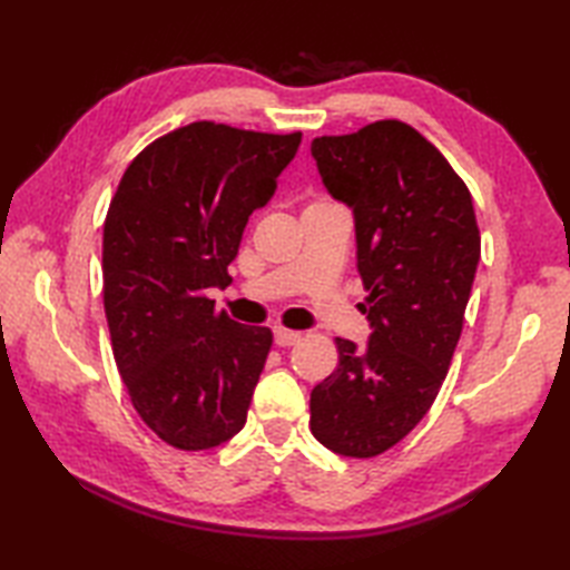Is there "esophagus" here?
<instances>
[{
	"instance_id": "esophagus-1",
	"label": "esophagus",
	"mask_w": 570,
	"mask_h": 570,
	"mask_svg": "<svg viewBox=\"0 0 570 570\" xmlns=\"http://www.w3.org/2000/svg\"><path fill=\"white\" fill-rule=\"evenodd\" d=\"M301 341V333L296 331H286V328H274V343L278 347H292Z\"/></svg>"
}]
</instances>
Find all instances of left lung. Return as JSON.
<instances>
[{"mask_svg": "<svg viewBox=\"0 0 570 570\" xmlns=\"http://www.w3.org/2000/svg\"><path fill=\"white\" fill-rule=\"evenodd\" d=\"M311 156L331 198L353 210L367 292L365 347L337 337L341 365L311 392V431L328 451L372 458L426 416L451 367L480 262L468 186L396 119L318 137Z\"/></svg>", "mask_w": 570, "mask_h": 570, "instance_id": "8db88e82", "label": "left lung"}]
</instances>
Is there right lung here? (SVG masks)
I'll use <instances>...</instances> for the list:
<instances>
[{"label": "right lung", "mask_w": 570, "mask_h": 570, "mask_svg": "<svg viewBox=\"0 0 570 570\" xmlns=\"http://www.w3.org/2000/svg\"><path fill=\"white\" fill-rule=\"evenodd\" d=\"M296 135L193 122L129 164L102 229L105 316L144 423L180 451H210L247 421L272 331L215 311L249 215L276 193Z\"/></svg>", "instance_id": "right-lung-1"}]
</instances>
